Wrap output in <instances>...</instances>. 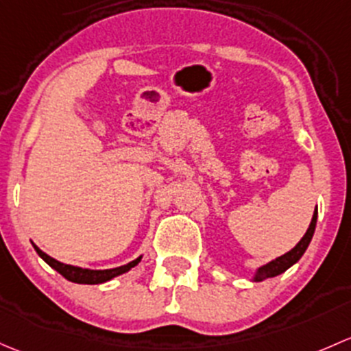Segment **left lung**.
Instances as JSON below:
<instances>
[{
    "instance_id": "obj_1",
    "label": "left lung",
    "mask_w": 351,
    "mask_h": 351,
    "mask_svg": "<svg viewBox=\"0 0 351 351\" xmlns=\"http://www.w3.org/2000/svg\"><path fill=\"white\" fill-rule=\"evenodd\" d=\"M316 221H317V211H314L313 219H311L309 228H308V231H306L304 237L301 238V241H299V243L295 245V247L292 248L291 252H287V254H284L282 256H277L276 260L269 262V263H267V265L260 267V269L256 270L255 276H254L255 282H260V280L270 279V277L280 276V274L285 272V270H287L289 267L294 265V263L298 262V260L301 258L302 255H304L306 248L309 247L311 238H313V234H314V228H316Z\"/></svg>"
}]
</instances>
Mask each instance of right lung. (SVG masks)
<instances>
[{
    "label": "right lung",
    "mask_w": 351,
    "mask_h": 351,
    "mask_svg": "<svg viewBox=\"0 0 351 351\" xmlns=\"http://www.w3.org/2000/svg\"><path fill=\"white\" fill-rule=\"evenodd\" d=\"M34 248H35V252H37V254L40 255L42 258L45 260V262L49 263V265L52 267L53 270H57L60 276L66 277L67 280H71V282H75V284H103V282H108V280H111L113 277H118V276H121V274L128 272L130 269H133L135 265H138V262L142 260V256H138V258H135L133 262L126 263V265L117 267V269L91 270V269H81V267L67 265V263L59 262V260L52 258V256L47 255L45 252H42L40 248L37 247V245H34Z\"/></svg>",
    "instance_id": "1"
}]
</instances>
